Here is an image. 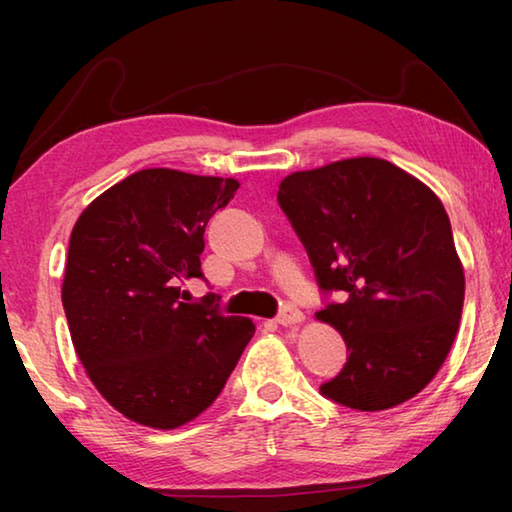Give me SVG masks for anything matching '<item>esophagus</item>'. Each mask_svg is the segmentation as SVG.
<instances>
[{
  "instance_id": "esophagus-1",
  "label": "esophagus",
  "mask_w": 512,
  "mask_h": 512,
  "mask_svg": "<svg viewBox=\"0 0 512 512\" xmlns=\"http://www.w3.org/2000/svg\"><path fill=\"white\" fill-rule=\"evenodd\" d=\"M300 314L298 309H293L291 305H287V307H280V311H277V316H282V318H289V320H296V316Z\"/></svg>"
}]
</instances>
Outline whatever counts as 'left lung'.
<instances>
[{
    "instance_id": "left-lung-1",
    "label": "left lung",
    "mask_w": 512,
    "mask_h": 512,
    "mask_svg": "<svg viewBox=\"0 0 512 512\" xmlns=\"http://www.w3.org/2000/svg\"><path fill=\"white\" fill-rule=\"evenodd\" d=\"M239 180L178 169L137 171L74 223L63 307L97 391L128 420L176 429L219 397L255 323L201 277L205 225Z\"/></svg>"
}]
</instances>
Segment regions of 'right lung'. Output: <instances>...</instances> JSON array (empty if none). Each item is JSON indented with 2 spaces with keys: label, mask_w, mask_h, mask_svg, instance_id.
Wrapping results in <instances>:
<instances>
[{
  "label": "right lung",
  "mask_w": 512,
  "mask_h": 512,
  "mask_svg": "<svg viewBox=\"0 0 512 512\" xmlns=\"http://www.w3.org/2000/svg\"><path fill=\"white\" fill-rule=\"evenodd\" d=\"M277 203L320 289L339 293L320 314L348 361L320 393L359 411L411 400L445 363L463 311L465 273L443 203L379 158L291 173Z\"/></svg>",
  "instance_id": "add662e5"
}]
</instances>
